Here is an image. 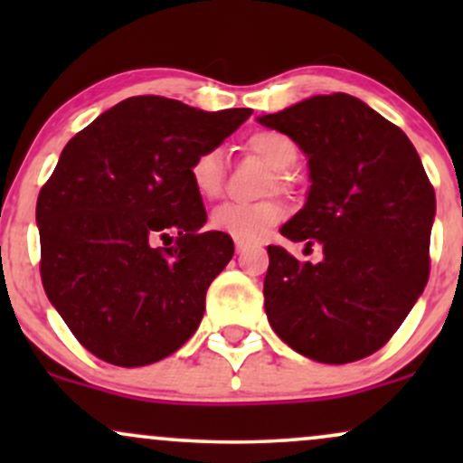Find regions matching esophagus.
<instances>
[{
    "label": "esophagus",
    "instance_id": "34e87169",
    "mask_svg": "<svg viewBox=\"0 0 463 463\" xmlns=\"http://www.w3.org/2000/svg\"><path fill=\"white\" fill-rule=\"evenodd\" d=\"M250 246L248 241H243V239H235V248H237V254H241V252H246V248Z\"/></svg>",
    "mask_w": 463,
    "mask_h": 463
}]
</instances>
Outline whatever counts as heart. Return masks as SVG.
Masks as SVG:
<instances>
[{
    "mask_svg": "<svg viewBox=\"0 0 463 463\" xmlns=\"http://www.w3.org/2000/svg\"><path fill=\"white\" fill-rule=\"evenodd\" d=\"M248 150L257 154L261 161L269 165L274 172L285 174L298 161V147L289 137L280 135L274 130L254 132L246 141ZM191 183L202 198H215L220 195L222 184H224V156L217 147L200 152L191 161L189 167ZM285 217V209L279 202H259V204H243V202H226L220 209L213 211L215 231L226 232V235L243 239V241H254L261 239L269 228L279 224Z\"/></svg>",
    "mask_w": 463,
    "mask_h": 463,
    "instance_id": "heart-1",
    "label": "heart"
}]
</instances>
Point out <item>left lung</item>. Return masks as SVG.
I'll return each instance as SVG.
<instances>
[{
  "label": "left lung",
  "mask_w": 463,
  "mask_h": 463,
  "mask_svg": "<svg viewBox=\"0 0 463 463\" xmlns=\"http://www.w3.org/2000/svg\"><path fill=\"white\" fill-rule=\"evenodd\" d=\"M257 121L309 158L305 206L280 228L320 243L322 261L268 246L265 313L274 333L320 364H350L385 346L429 280L435 191L416 147L359 98L313 95Z\"/></svg>",
  "instance_id": "obj_1"
}]
</instances>
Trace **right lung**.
<instances>
[{
	"label": "right lung",
	"mask_w": 463,
	"mask_h": 463,
	"mask_svg": "<svg viewBox=\"0 0 463 463\" xmlns=\"http://www.w3.org/2000/svg\"><path fill=\"white\" fill-rule=\"evenodd\" d=\"M250 109L220 113L139 95L80 130L41 189V279L89 353L121 368L169 357L198 331L206 289L232 259L189 167Z\"/></svg>",
	"instance_id": "obj_1"
}]
</instances>
